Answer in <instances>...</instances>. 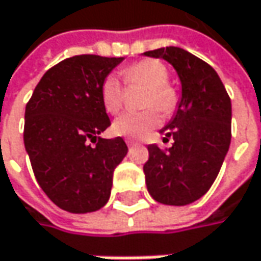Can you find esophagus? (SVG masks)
<instances>
[{"label": "esophagus", "instance_id": "esophagus-1", "mask_svg": "<svg viewBox=\"0 0 261 261\" xmlns=\"http://www.w3.org/2000/svg\"><path fill=\"white\" fill-rule=\"evenodd\" d=\"M125 143H127V146H128V147H133V146L139 145L136 140H131V139H127V140H125Z\"/></svg>", "mask_w": 261, "mask_h": 261}]
</instances>
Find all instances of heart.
Masks as SVG:
<instances>
[{
    "label": "heart",
    "instance_id": "1",
    "mask_svg": "<svg viewBox=\"0 0 261 261\" xmlns=\"http://www.w3.org/2000/svg\"><path fill=\"white\" fill-rule=\"evenodd\" d=\"M122 76L127 85L146 87L142 105L156 106L160 111L168 114L174 111L177 105L176 90L168 84V69L158 60H142L122 70ZM100 97L105 109L109 114H116L124 103V88L119 80L111 75L100 88ZM161 124V115L155 108H149L142 112H125L114 121L112 130L118 136L140 139L150 130Z\"/></svg>",
    "mask_w": 261,
    "mask_h": 261
}]
</instances>
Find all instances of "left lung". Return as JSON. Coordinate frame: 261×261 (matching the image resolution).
<instances>
[{
  "mask_svg": "<svg viewBox=\"0 0 261 261\" xmlns=\"http://www.w3.org/2000/svg\"><path fill=\"white\" fill-rule=\"evenodd\" d=\"M143 56L168 62L181 84L176 114L160 130L174 143L167 152L147 146L146 186L161 204L188 205L207 193L222 168L230 145L232 103L217 72L189 51L165 47Z\"/></svg>",
  "mask_w": 261,
  "mask_h": 261,
  "instance_id": "obj_1",
  "label": "left lung"
}]
</instances>
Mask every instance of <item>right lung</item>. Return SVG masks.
I'll use <instances>...</instances> for the list:
<instances>
[{"label": "right lung", "instance_id": "1", "mask_svg": "<svg viewBox=\"0 0 261 261\" xmlns=\"http://www.w3.org/2000/svg\"><path fill=\"white\" fill-rule=\"evenodd\" d=\"M122 60L94 54L65 59L44 73L26 105L23 140L34 174L65 211L105 207L116 165L128 152L121 137H100L111 125L100 88Z\"/></svg>", "mask_w": 261, "mask_h": 261}]
</instances>
